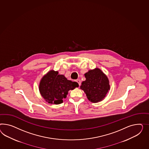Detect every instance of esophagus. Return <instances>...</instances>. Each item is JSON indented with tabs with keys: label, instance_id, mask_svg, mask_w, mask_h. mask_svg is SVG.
I'll list each match as a JSON object with an SVG mask.
<instances>
[{
	"label": "esophagus",
	"instance_id": "34e87169",
	"mask_svg": "<svg viewBox=\"0 0 149 149\" xmlns=\"http://www.w3.org/2000/svg\"><path fill=\"white\" fill-rule=\"evenodd\" d=\"M77 82L79 84V86L81 85V81L80 80H77Z\"/></svg>",
	"mask_w": 149,
	"mask_h": 149
}]
</instances>
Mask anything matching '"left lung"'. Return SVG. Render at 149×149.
I'll return each instance as SVG.
<instances>
[{"mask_svg":"<svg viewBox=\"0 0 149 149\" xmlns=\"http://www.w3.org/2000/svg\"><path fill=\"white\" fill-rule=\"evenodd\" d=\"M80 89L85 93L89 101L97 103L103 100L110 89L109 79L100 69L89 70L85 74Z\"/></svg>","mask_w":149,"mask_h":149,"instance_id":"8db88e82","label":"left lung"}]
</instances>
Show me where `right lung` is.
<instances>
[{"label": "right lung", "instance_id": "1", "mask_svg": "<svg viewBox=\"0 0 149 149\" xmlns=\"http://www.w3.org/2000/svg\"><path fill=\"white\" fill-rule=\"evenodd\" d=\"M79 87L77 82L68 80L58 71L50 70L42 77L39 84V91L42 97L49 104L58 105L66 98L69 91Z\"/></svg>", "mask_w": 149, "mask_h": 149}]
</instances>
